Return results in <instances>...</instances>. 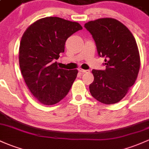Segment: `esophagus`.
Instances as JSON below:
<instances>
[{
	"mask_svg": "<svg viewBox=\"0 0 149 149\" xmlns=\"http://www.w3.org/2000/svg\"><path fill=\"white\" fill-rule=\"evenodd\" d=\"M78 70H79V72H80L81 73H88V72H89V70H83V69H81V68H79Z\"/></svg>",
	"mask_w": 149,
	"mask_h": 149,
	"instance_id": "obj_1",
	"label": "esophagus"
}]
</instances>
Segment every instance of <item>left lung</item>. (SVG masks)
Masks as SVG:
<instances>
[{
    "instance_id": "obj_1",
    "label": "left lung",
    "mask_w": 149,
    "mask_h": 149,
    "mask_svg": "<svg viewBox=\"0 0 149 149\" xmlns=\"http://www.w3.org/2000/svg\"><path fill=\"white\" fill-rule=\"evenodd\" d=\"M92 35L100 57H105L104 70H92L89 85L92 97L105 104L122 100L134 85L140 68L135 38L127 28L113 18H100L84 24Z\"/></svg>"
}]
</instances>
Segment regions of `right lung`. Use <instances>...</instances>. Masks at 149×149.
I'll use <instances>...</instances> for the list:
<instances>
[{
    "instance_id": "right-lung-1",
    "label": "right lung",
    "mask_w": 149,
    "mask_h": 149,
    "mask_svg": "<svg viewBox=\"0 0 149 149\" xmlns=\"http://www.w3.org/2000/svg\"><path fill=\"white\" fill-rule=\"evenodd\" d=\"M82 27L58 17L37 20L25 31L19 48L23 79L33 95L45 105L55 104L68 94L77 70L57 67L55 60L65 52L67 39Z\"/></svg>"
}]
</instances>
